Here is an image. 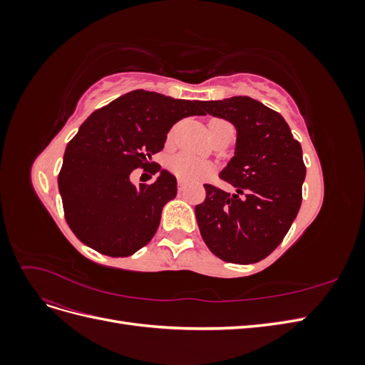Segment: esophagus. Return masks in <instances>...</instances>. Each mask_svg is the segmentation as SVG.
I'll use <instances>...</instances> for the list:
<instances>
[{"mask_svg":"<svg viewBox=\"0 0 365 365\" xmlns=\"http://www.w3.org/2000/svg\"><path fill=\"white\" fill-rule=\"evenodd\" d=\"M185 189V181L184 180H178V190L182 192Z\"/></svg>","mask_w":365,"mask_h":365,"instance_id":"esophagus-1","label":"esophagus"}]
</instances>
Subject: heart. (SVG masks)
I'll use <instances>...</instances> for the list:
<instances>
[{"label":"heart","mask_w":365,"mask_h":365,"mask_svg":"<svg viewBox=\"0 0 365 365\" xmlns=\"http://www.w3.org/2000/svg\"><path fill=\"white\" fill-rule=\"evenodd\" d=\"M210 123H222L220 120H212ZM170 169L175 175L184 180H200L213 172V168L208 163L190 155H178L170 161Z\"/></svg>","instance_id":"obj_1"}]
</instances>
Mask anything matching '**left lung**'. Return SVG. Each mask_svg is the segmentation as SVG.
Returning <instances> with one entry per match:
<instances>
[{
    "label": "left lung",
    "instance_id": "8db88e82",
    "mask_svg": "<svg viewBox=\"0 0 365 365\" xmlns=\"http://www.w3.org/2000/svg\"><path fill=\"white\" fill-rule=\"evenodd\" d=\"M202 114L225 118L237 130L235 157L219 173L231 195L204 184L195 207L208 250L230 263H256L277 248L302 205L306 176L302 146L284 118L247 96L200 102Z\"/></svg>",
    "mask_w": 365,
    "mask_h": 365
}]
</instances>
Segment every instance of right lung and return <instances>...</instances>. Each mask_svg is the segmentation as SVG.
Listing matches in <instances>:
<instances>
[{
  "label": "right lung",
  "mask_w": 365,
  "mask_h": 365,
  "mask_svg": "<svg viewBox=\"0 0 365 365\" xmlns=\"http://www.w3.org/2000/svg\"><path fill=\"white\" fill-rule=\"evenodd\" d=\"M202 115L197 101L145 90L130 91L88 117L67 145L59 192L76 237L111 257L149 244L163 207L176 196V178L157 164L152 184L130 182L134 169L150 165L168 132L184 117Z\"/></svg>",
  "instance_id": "add662e5"
}]
</instances>
